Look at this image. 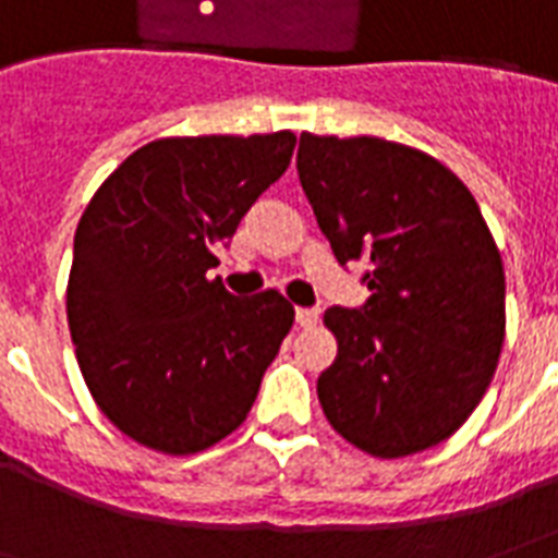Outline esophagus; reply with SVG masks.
I'll use <instances>...</instances> for the list:
<instances>
[{
    "mask_svg": "<svg viewBox=\"0 0 558 558\" xmlns=\"http://www.w3.org/2000/svg\"><path fill=\"white\" fill-rule=\"evenodd\" d=\"M295 323H299V328H314L319 323V311H314V307H295Z\"/></svg>",
    "mask_w": 558,
    "mask_h": 558,
    "instance_id": "esophagus-1",
    "label": "esophagus"
}]
</instances>
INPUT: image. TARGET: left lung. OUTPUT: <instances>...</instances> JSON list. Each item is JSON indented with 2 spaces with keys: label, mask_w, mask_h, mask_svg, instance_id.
I'll return each instance as SVG.
<instances>
[{
  "label": "left lung",
  "mask_w": 558,
  "mask_h": 558,
  "mask_svg": "<svg viewBox=\"0 0 558 558\" xmlns=\"http://www.w3.org/2000/svg\"><path fill=\"white\" fill-rule=\"evenodd\" d=\"M299 179L340 266L371 259L362 311L323 316L338 359L316 395L328 424L379 460L457 433L505 340V268L475 196L421 148L302 134Z\"/></svg>",
  "instance_id": "obj_1"
}]
</instances>
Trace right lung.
I'll list each match as a JSON object with an SVG mask.
<instances>
[{
  "label": "right lung",
  "instance_id": "right-lung-1",
  "mask_svg": "<svg viewBox=\"0 0 558 558\" xmlns=\"http://www.w3.org/2000/svg\"><path fill=\"white\" fill-rule=\"evenodd\" d=\"M292 131L160 137L95 191L74 235L68 328L92 400L160 454L242 427L295 311L278 290L235 299L215 247L287 172Z\"/></svg>",
  "mask_w": 558,
  "mask_h": 558
}]
</instances>
